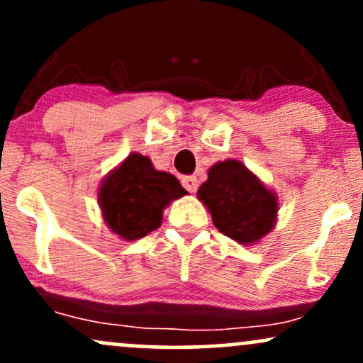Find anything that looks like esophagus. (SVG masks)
<instances>
[{
  "mask_svg": "<svg viewBox=\"0 0 363 363\" xmlns=\"http://www.w3.org/2000/svg\"><path fill=\"white\" fill-rule=\"evenodd\" d=\"M182 186H184L189 193H196V191H198L199 181L194 176H184L182 177Z\"/></svg>",
  "mask_w": 363,
  "mask_h": 363,
  "instance_id": "obj_1",
  "label": "esophagus"
}]
</instances>
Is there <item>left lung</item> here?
Returning a JSON list of instances; mask_svg holds the SVG:
<instances>
[{
  "label": "left lung",
  "mask_w": 363,
  "mask_h": 363,
  "mask_svg": "<svg viewBox=\"0 0 363 363\" xmlns=\"http://www.w3.org/2000/svg\"><path fill=\"white\" fill-rule=\"evenodd\" d=\"M215 227L242 245H254L277 225L278 196L240 160L228 158L208 170L198 189Z\"/></svg>",
  "instance_id": "8db88e82"
}]
</instances>
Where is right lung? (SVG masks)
<instances>
[{
  "instance_id": "obj_1",
  "label": "right lung",
  "mask_w": 363,
  "mask_h": 363,
  "mask_svg": "<svg viewBox=\"0 0 363 363\" xmlns=\"http://www.w3.org/2000/svg\"><path fill=\"white\" fill-rule=\"evenodd\" d=\"M104 222L123 240L133 242L162 225V213L187 191L172 174L153 167L140 153H129L99 187Z\"/></svg>"
}]
</instances>
